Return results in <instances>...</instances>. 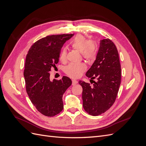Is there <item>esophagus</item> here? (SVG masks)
<instances>
[{
    "mask_svg": "<svg viewBox=\"0 0 146 146\" xmlns=\"http://www.w3.org/2000/svg\"><path fill=\"white\" fill-rule=\"evenodd\" d=\"M72 85H76V84L78 83L77 80H72Z\"/></svg>",
    "mask_w": 146,
    "mask_h": 146,
    "instance_id": "34e87169",
    "label": "esophagus"
}]
</instances>
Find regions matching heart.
I'll return each mask as SVG.
<instances>
[{"label": "heart", "mask_w": 146, "mask_h": 146, "mask_svg": "<svg viewBox=\"0 0 146 146\" xmlns=\"http://www.w3.org/2000/svg\"><path fill=\"white\" fill-rule=\"evenodd\" d=\"M71 46L78 52H82L83 56L88 60L94 58L96 54V48L94 42L88 39L82 35H78L71 42ZM60 60L65 61L66 58V50L64 48H61L60 52ZM86 65L83 63H70L66 66L64 71L70 77L77 78L85 71Z\"/></svg>", "instance_id": "obj_1"}]
</instances>
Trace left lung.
<instances>
[{"instance_id": "left-lung-1", "label": "left lung", "mask_w": 146, "mask_h": 146, "mask_svg": "<svg viewBox=\"0 0 146 146\" xmlns=\"http://www.w3.org/2000/svg\"><path fill=\"white\" fill-rule=\"evenodd\" d=\"M97 78L93 86L80 80L84 110L92 116L105 113L115 102L121 80V68L117 48L109 39L100 40L96 58L86 73Z\"/></svg>"}]
</instances>
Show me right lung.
<instances>
[{"instance_id":"right-lung-1","label":"right lung","mask_w":146,"mask_h":146,"mask_svg":"<svg viewBox=\"0 0 146 146\" xmlns=\"http://www.w3.org/2000/svg\"><path fill=\"white\" fill-rule=\"evenodd\" d=\"M73 35L42 38L33 44L26 56L24 71L26 91L38 111L46 116H55L62 111L63 96L72 84V80L66 76L59 80H50L49 72L58 63L63 45Z\"/></svg>"}]
</instances>
